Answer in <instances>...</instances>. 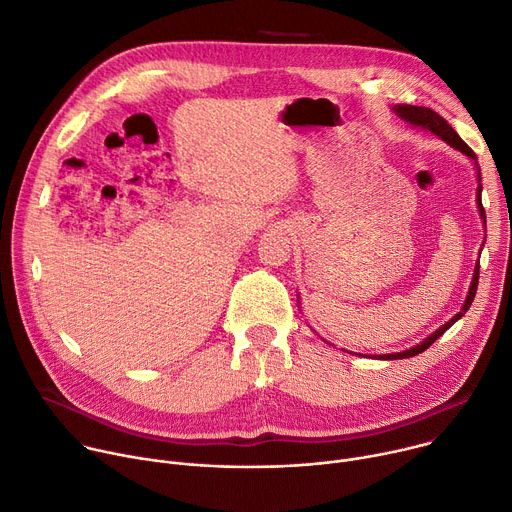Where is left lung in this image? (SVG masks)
Segmentation results:
<instances>
[{
    "instance_id": "8db88e82",
    "label": "left lung",
    "mask_w": 512,
    "mask_h": 512,
    "mask_svg": "<svg viewBox=\"0 0 512 512\" xmlns=\"http://www.w3.org/2000/svg\"><path fill=\"white\" fill-rule=\"evenodd\" d=\"M392 112L400 118V120H404L406 124H410V126H414V128H423V130H429V132H433L435 136H439V138H443V141L451 147V149H455V151H459V153H463L466 157H470L472 161H474V165H476V169H478V190H476V202H478V212H480V218H482V222H484V228H486V212H484V206H482V175H480V167H478V157H476V153L461 141L459 138V134L447 124V120L443 118V116H439L437 112H433L431 108H423V106H410V104H398V106H392ZM482 247H484V243H482ZM478 277H480V261L476 263V267H474V277H472V284H470V290H468V296H466V302H463V306H461V310L449 320V322H445V324H441V327L435 331V333H431L427 339H423L421 343H416L414 347H410V349H406V351H400V353H388V355H371V357H376V359H406V357H414V355H418V353H423V351H427L449 327H453V324L468 312V308L472 306V302H474V296H476V290H478ZM357 355V353H355Z\"/></svg>"
}]
</instances>
